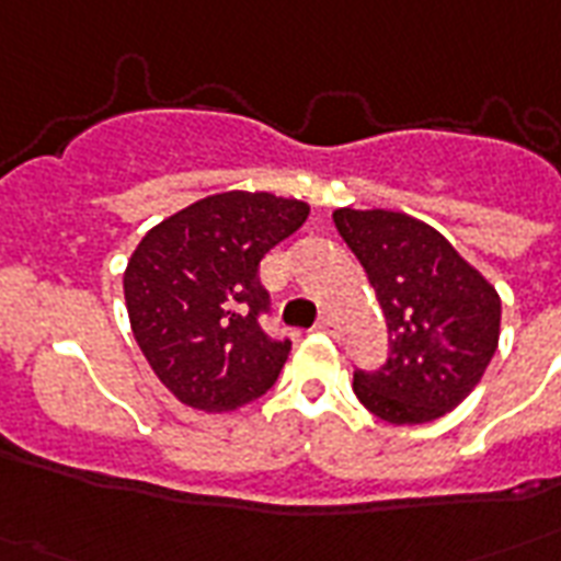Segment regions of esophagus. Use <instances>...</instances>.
I'll list each match as a JSON object with an SVG mask.
<instances>
[{"mask_svg":"<svg viewBox=\"0 0 561 561\" xmlns=\"http://www.w3.org/2000/svg\"><path fill=\"white\" fill-rule=\"evenodd\" d=\"M317 329H320L323 334H329V337H337V334H341V325H337L334 317H323V320L317 323Z\"/></svg>","mask_w":561,"mask_h":561,"instance_id":"esophagus-1","label":"esophagus"}]
</instances>
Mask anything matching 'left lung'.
<instances>
[{
    "label": "left lung",
    "instance_id": "obj_1",
    "mask_svg": "<svg viewBox=\"0 0 561 561\" xmlns=\"http://www.w3.org/2000/svg\"><path fill=\"white\" fill-rule=\"evenodd\" d=\"M387 317L390 355L355 369L360 404L392 425L445 416L486 373L501 334L497 290L434 227L387 209H334Z\"/></svg>",
    "mask_w": 561,
    "mask_h": 561
}]
</instances>
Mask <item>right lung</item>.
Instances as JSON below:
<instances>
[{"label": "right lung", "mask_w": 561, "mask_h": 561, "mask_svg": "<svg viewBox=\"0 0 561 561\" xmlns=\"http://www.w3.org/2000/svg\"><path fill=\"white\" fill-rule=\"evenodd\" d=\"M308 203L271 192H224L171 215L139 241L125 302L139 350L183 404L236 410L271 390L290 341L259 325L267 290L259 262L294 236Z\"/></svg>", "instance_id": "add662e5"}]
</instances>
